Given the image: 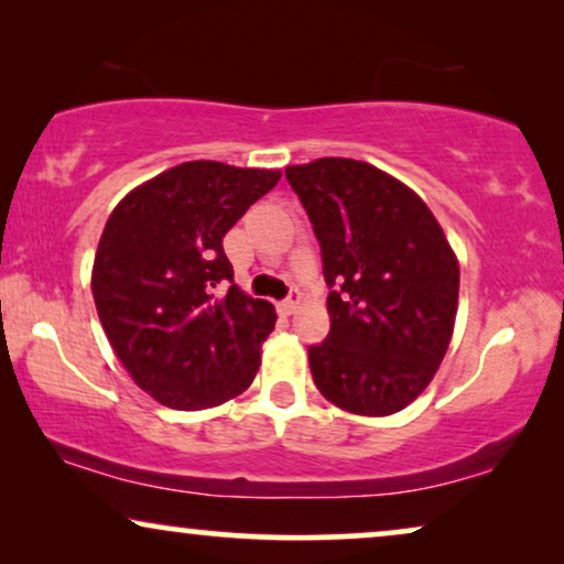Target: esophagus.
<instances>
[{
    "instance_id": "obj_1",
    "label": "esophagus",
    "mask_w": 564,
    "mask_h": 564,
    "mask_svg": "<svg viewBox=\"0 0 564 564\" xmlns=\"http://www.w3.org/2000/svg\"><path fill=\"white\" fill-rule=\"evenodd\" d=\"M299 299H302V294H299L296 289H291V294L283 299L281 304H278V312H281V314H294L296 306H299Z\"/></svg>"
}]
</instances>
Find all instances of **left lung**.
<instances>
[{"label": "left lung", "instance_id": "1", "mask_svg": "<svg viewBox=\"0 0 564 564\" xmlns=\"http://www.w3.org/2000/svg\"><path fill=\"white\" fill-rule=\"evenodd\" d=\"M310 216L329 289V333L312 379L337 408L392 415L431 384L459 302V262L423 200L366 162L286 167Z\"/></svg>", "mask_w": 564, "mask_h": 564}]
</instances>
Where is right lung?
Returning a JSON list of instances; mask_svg holds the SVG:
<instances>
[{"instance_id": "add662e5", "label": "right lung", "mask_w": 564, "mask_h": 564, "mask_svg": "<svg viewBox=\"0 0 564 564\" xmlns=\"http://www.w3.org/2000/svg\"><path fill=\"white\" fill-rule=\"evenodd\" d=\"M278 180L275 170L185 162L131 191L105 224L97 314L120 364L156 402L216 408L252 384L275 310L235 286L221 239Z\"/></svg>"}]
</instances>
